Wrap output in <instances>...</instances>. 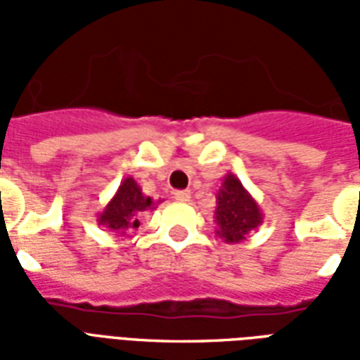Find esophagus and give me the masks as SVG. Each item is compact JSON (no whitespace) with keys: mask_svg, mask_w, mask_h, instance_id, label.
I'll return each instance as SVG.
<instances>
[{"mask_svg":"<svg viewBox=\"0 0 360 360\" xmlns=\"http://www.w3.org/2000/svg\"><path fill=\"white\" fill-rule=\"evenodd\" d=\"M173 198L179 200V202H188V200H191V191H175V193H173Z\"/></svg>","mask_w":360,"mask_h":360,"instance_id":"34e87169","label":"esophagus"}]
</instances>
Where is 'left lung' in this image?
I'll use <instances>...</instances> for the list:
<instances>
[{
	"label": "left lung",
	"instance_id": "obj_1",
	"mask_svg": "<svg viewBox=\"0 0 360 360\" xmlns=\"http://www.w3.org/2000/svg\"><path fill=\"white\" fill-rule=\"evenodd\" d=\"M214 218L218 224L216 233L226 243H241L247 235L262 224V212L257 200L247 193L235 175H226L216 195Z\"/></svg>",
	"mask_w": 360,
	"mask_h": 360
}]
</instances>
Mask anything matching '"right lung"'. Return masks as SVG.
Listing matches in <instances>:
<instances>
[{
	"mask_svg": "<svg viewBox=\"0 0 360 360\" xmlns=\"http://www.w3.org/2000/svg\"><path fill=\"white\" fill-rule=\"evenodd\" d=\"M152 208L154 200L142 195V188L133 177H127L121 181L117 193L103 208L102 214H98V224L110 231L127 235V231H133L141 226L142 212Z\"/></svg>",
	"mask_w": 360,
	"mask_h": 360,
	"instance_id": "add662e5",
	"label": "right lung"
}]
</instances>
